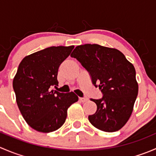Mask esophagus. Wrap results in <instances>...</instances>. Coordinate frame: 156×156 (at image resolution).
<instances>
[{
  "label": "esophagus",
  "instance_id": "1",
  "mask_svg": "<svg viewBox=\"0 0 156 156\" xmlns=\"http://www.w3.org/2000/svg\"><path fill=\"white\" fill-rule=\"evenodd\" d=\"M79 100L80 102H81V103H84V102L87 101L88 98H87V97H80Z\"/></svg>",
  "mask_w": 156,
  "mask_h": 156
}]
</instances>
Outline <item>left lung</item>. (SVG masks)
Returning <instances> with one entry per match:
<instances>
[{
	"label": "left lung",
	"mask_w": 156,
	"mask_h": 156,
	"mask_svg": "<svg viewBox=\"0 0 156 156\" xmlns=\"http://www.w3.org/2000/svg\"><path fill=\"white\" fill-rule=\"evenodd\" d=\"M71 56L76 58L90 74L92 82L103 97L91 99L97 112L88 116L93 126L106 132L120 130L130 119L138 94L136 71L125 55L115 48L87 44L75 48Z\"/></svg>",
	"instance_id": "1"
}]
</instances>
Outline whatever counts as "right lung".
Here are the masks:
<instances>
[{
	"mask_svg": "<svg viewBox=\"0 0 156 156\" xmlns=\"http://www.w3.org/2000/svg\"><path fill=\"white\" fill-rule=\"evenodd\" d=\"M74 48L50 47L28 55L19 65L12 81L17 106L28 125L37 131L59 129L69 106L78 100L73 92L51 90L58 86V69Z\"/></svg>",
	"mask_w": 156,
	"mask_h": 156,
	"instance_id": "obj_1",
	"label": "right lung"
}]
</instances>
